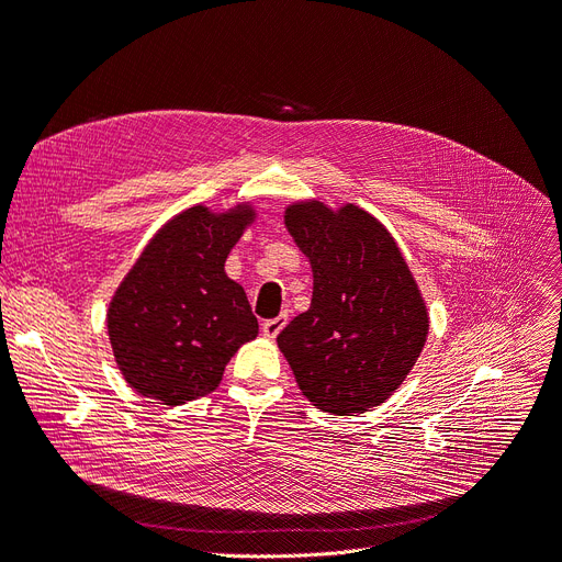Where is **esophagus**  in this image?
Segmentation results:
<instances>
[{
  "label": "esophagus",
  "mask_w": 562,
  "mask_h": 562,
  "mask_svg": "<svg viewBox=\"0 0 562 562\" xmlns=\"http://www.w3.org/2000/svg\"><path fill=\"white\" fill-rule=\"evenodd\" d=\"M284 324H286V314H280V316H276V319L263 322V324H261V333H263L266 337H276V335L284 328Z\"/></svg>",
  "instance_id": "esophagus-1"
}]
</instances>
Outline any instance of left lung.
Segmentation results:
<instances>
[{
  "label": "left lung",
  "instance_id": "1",
  "mask_svg": "<svg viewBox=\"0 0 562 562\" xmlns=\"http://www.w3.org/2000/svg\"><path fill=\"white\" fill-rule=\"evenodd\" d=\"M284 225L312 266V303L278 347L303 395L351 416L383 404L416 364L429 314L395 238L360 206H286Z\"/></svg>",
  "mask_w": 562,
  "mask_h": 562
}]
</instances>
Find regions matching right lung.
I'll list each match as a JSON object with an SVG mask.
<instances>
[{
    "instance_id": "right-lung-1",
    "label": "right lung",
    "mask_w": 562,
    "mask_h": 562,
    "mask_svg": "<svg viewBox=\"0 0 562 562\" xmlns=\"http://www.w3.org/2000/svg\"><path fill=\"white\" fill-rule=\"evenodd\" d=\"M255 221L250 204L225 213L190 206L144 248L108 307L121 374L167 406L204 397L259 324L246 291L225 273L229 250Z\"/></svg>"
}]
</instances>
